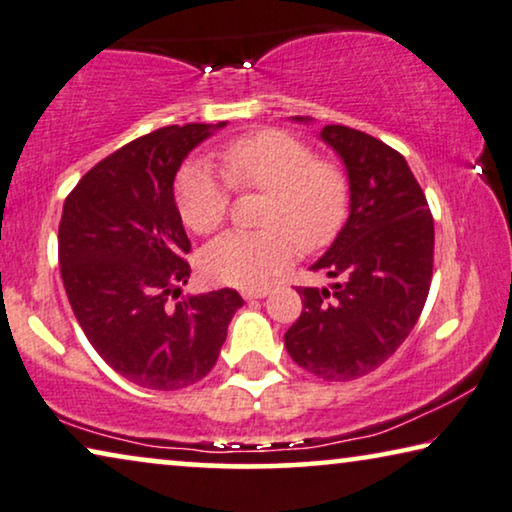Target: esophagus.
<instances>
[{"mask_svg":"<svg viewBox=\"0 0 512 512\" xmlns=\"http://www.w3.org/2000/svg\"><path fill=\"white\" fill-rule=\"evenodd\" d=\"M266 294H269V287H257V290L243 292V297H246V299H262V297H266Z\"/></svg>","mask_w":512,"mask_h":512,"instance_id":"esophagus-1","label":"esophagus"}]
</instances>
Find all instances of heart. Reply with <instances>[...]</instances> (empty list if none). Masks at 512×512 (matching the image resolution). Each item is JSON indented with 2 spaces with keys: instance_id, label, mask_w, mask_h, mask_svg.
I'll return each instance as SVG.
<instances>
[{
  "instance_id": "b5f03b06",
  "label": "heart",
  "mask_w": 512,
  "mask_h": 512,
  "mask_svg": "<svg viewBox=\"0 0 512 512\" xmlns=\"http://www.w3.org/2000/svg\"><path fill=\"white\" fill-rule=\"evenodd\" d=\"M222 176L185 164L176 178V206L194 234H211L227 218L234 190L269 194L264 232H227L201 253V271L215 283L259 287L283 271L294 250L318 253L341 234L350 211L345 171L315 157L285 129L266 127L229 141L218 153Z\"/></svg>"
}]
</instances>
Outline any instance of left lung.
<instances>
[{"mask_svg": "<svg viewBox=\"0 0 512 512\" xmlns=\"http://www.w3.org/2000/svg\"><path fill=\"white\" fill-rule=\"evenodd\" d=\"M320 134L348 169L350 218L313 264L336 283L297 287L304 311L285 348L301 369L343 383L385 364L420 318L434 273V218L397 150L345 125Z\"/></svg>", "mask_w": 512, "mask_h": 512, "instance_id": "obj_1", "label": "left lung"}]
</instances>
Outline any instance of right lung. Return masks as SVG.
<instances>
[{"instance_id": "obj_1", "label": "right lung", "mask_w": 512, "mask_h": 512, "mask_svg": "<svg viewBox=\"0 0 512 512\" xmlns=\"http://www.w3.org/2000/svg\"><path fill=\"white\" fill-rule=\"evenodd\" d=\"M218 125H169L97 162L64 199L57 257L83 334L122 378L174 392L218 362L227 325L243 306L225 287L181 297L190 253L174 178Z\"/></svg>"}]
</instances>
